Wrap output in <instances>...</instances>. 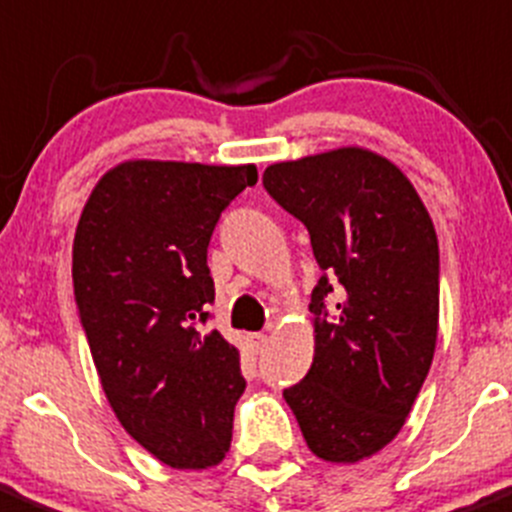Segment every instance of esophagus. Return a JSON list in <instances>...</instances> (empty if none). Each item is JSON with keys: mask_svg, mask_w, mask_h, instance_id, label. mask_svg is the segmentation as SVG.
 <instances>
[{"mask_svg": "<svg viewBox=\"0 0 512 512\" xmlns=\"http://www.w3.org/2000/svg\"><path fill=\"white\" fill-rule=\"evenodd\" d=\"M249 342H251V347H254V350H263V347H266V342H268V335L251 333L249 335Z\"/></svg>", "mask_w": 512, "mask_h": 512, "instance_id": "1", "label": "esophagus"}]
</instances>
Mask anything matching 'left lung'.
Segmentation results:
<instances>
[{"label":"left lung","instance_id":"obj_1","mask_svg":"<svg viewBox=\"0 0 512 512\" xmlns=\"http://www.w3.org/2000/svg\"><path fill=\"white\" fill-rule=\"evenodd\" d=\"M263 187L303 221L325 271L310 295L313 365L283 397L315 456L365 461L402 431L434 360V221L409 177L360 145L273 162Z\"/></svg>","mask_w":512,"mask_h":512}]
</instances>
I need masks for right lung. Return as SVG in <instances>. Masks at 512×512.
I'll return each instance as SVG.
<instances>
[{
  "label": "right lung",
  "mask_w": 512,
  "mask_h": 512,
  "mask_svg": "<svg viewBox=\"0 0 512 512\" xmlns=\"http://www.w3.org/2000/svg\"><path fill=\"white\" fill-rule=\"evenodd\" d=\"M256 179V165L125 160L76 226L73 288L105 399L142 449L182 471L221 463L246 387L239 347L202 323L209 239Z\"/></svg>",
  "instance_id": "add662e5"
}]
</instances>
